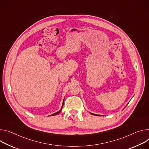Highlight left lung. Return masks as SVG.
<instances>
[{
    "label": "left lung",
    "instance_id": "obj_1",
    "mask_svg": "<svg viewBox=\"0 0 149 149\" xmlns=\"http://www.w3.org/2000/svg\"><path fill=\"white\" fill-rule=\"evenodd\" d=\"M91 115H96V116H100V115H97V114H94V113H90Z\"/></svg>",
    "mask_w": 149,
    "mask_h": 149
}]
</instances>
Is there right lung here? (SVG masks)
Returning <instances> with one entry per match:
<instances>
[{"mask_svg":"<svg viewBox=\"0 0 149 149\" xmlns=\"http://www.w3.org/2000/svg\"><path fill=\"white\" fill-rule=\"evenodd\" d=\"M63 102H64V99H63V103H62V107H61V110L59 111H58V112H56V113H53V114H52V115H51L50 116H55V115H58V114H59L60 112H61V110L62 109V107H63Z\"/></svg>","mask_w":149,"mask_h":149,"instance_id":"1","label":"right lung"}]
</instances>
